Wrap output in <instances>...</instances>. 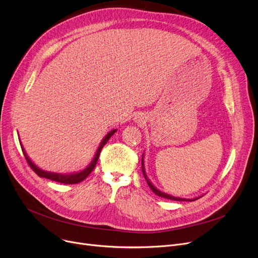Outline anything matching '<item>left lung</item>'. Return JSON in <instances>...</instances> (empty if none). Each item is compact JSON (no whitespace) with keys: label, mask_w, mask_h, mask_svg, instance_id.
Returning <instances> with one entry per match:
<instances>
[{"label":"left lung","mask_w":258,"mask_h":258,"mask_svg":"<svg viewBox=\"0 0 258 258\" xmlns=\"http://www.w3.org/2000/svg\"><path fill=\"white\" fill-rule=\"evenodd\" d=\"M142 172H143V175H144V178H145V180H146V182H147V184H148V186H150V188L152 189L153 190V192H155L158 197H161V198H164V199H168V200H172V201H188V202H191V201H196V200H198V199H200L201 197H197V198H195V199H183V198H179V197H173V196H170V195H168V194H166V192H163V191H161L160 189H158L152 182H151V180L148 179V177H147V174H146V172H145V167H144V154L142 155Z\"/></svg>","instance_id":"obj_1"}]
</instances>
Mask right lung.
<instances>
[{
  "label": "right lung",
  "mask_w": 258,
  "mask_h": 258,
  "mask_svg": "<svg viewBox=\"0 0 258 258\" xmlns=\"http://www.w3.org/2000/svg\"><path fill=\"white\" fill-rule=\"evenodd\" d=\"M116 132H117V130L115 128V130H112L111 132H108L105 135V136L102 139V141L100 142L96 153H95V156H94L93 160L91 161V163L85 169L80 170V171H77V172H72V173H57V172H51V171L43 170L42 168L37 167L33 163V162L30 160V158L27 156V153L25 152L22 143H21V147H22L23 154H24L27 162H28V164L33 169V171L38 175V177L46 178V179H49V180H52V181L63 183V184H77V183H79L81 181H84L85 179H87V177L92 172L94 167L96 166V163H97V161H98V158H99V155H100V152L102 150V147L104 146V144L108 141V139H110Z\"/></svg>",
  "instance_id": "right-lung-1"
}]
</instances>
